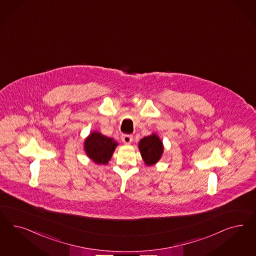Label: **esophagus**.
<instances>
[{"label": "esophagus", "mask_w": 256, "mask_h": 256, "mask_svg": "<svg viewBox=\"0 0 256 256\" xmlns=\"http://www.w3.org/2000/svg\"><path fill=\"white\" fill-rule=\"evenodd\" d=\"M122 140L124 144H130L132 141V136L131 134H122Z\"/></svg>", "instance_id": "obj_1"}]
</instances>
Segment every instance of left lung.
I'll return each instance as SVG.
<instances>
[{
    "label": "left lung",
    "instance_id": "left-lung-1",
    "mask_svg": "<svg viewBox=\"0 0 256 256\" xmlns=\"http://www.w3.org/2000/svg\"><path fill=\"white\" fill-rule=\"evenodd\" d=\"M138 148L145 165L148 166L156 164L164 152L163 142L156 132L140 140Z\"/></svg>",
    "mask_w": 256,
    "mask_h": 256
}]
</instances>
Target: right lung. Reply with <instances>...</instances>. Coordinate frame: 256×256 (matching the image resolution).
Returning a JSON list of instances; mask_svg holds the SVG:
<instances>
[{"mask_svg":"<svg viewBox=\"0 0 256 256\" xmlns=\"http://www.w3.org/2000/svg\"><path fill=\"white\" fill-rule=\"evenodd\" d=\"M118 142L102 132H90L84 142V150L88 158L97 165H106L114 154Z\"/></svg>","mask_w":256,"mask_h":256,"instance_id":"right-lung-1","label":"right lung"}]
</instances>
